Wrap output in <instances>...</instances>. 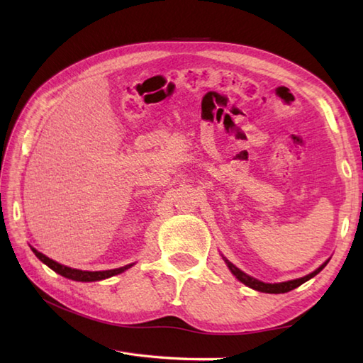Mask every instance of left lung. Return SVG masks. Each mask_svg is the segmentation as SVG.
<instances>
[{
    "label": "left lung",
    "mask_w": 363,
    "mask_h": 363,
    "mask_svg": "<svg viewBox=\"0 0 363 363\" xmlns=\"http://www.w3.org/2000/svg\"><path fill=\"white\" fill-rule=\"evenodd\" d=\"M225 262L228 264L230 272H233V274L237 277V279L240 281V282H243L245 285H248V287H251V289H254V290H257V291H264V293H287V291H290V290H293V289L299 287V285L304 284L306 281L312 279L313 276H317V274L321 272V269L328 265L329 260H326L325 264H323L320 268L315 269L313 273L307 274V276H304V277H301V279H293V281L281 282V284H265V282H262V281H257V279H254V277H251V276H248L246 273H243L242 269H238L235 265L230 264L229 260L225 259Z\"/></svg>",
    "instance_id": "1"
}]
</instances>
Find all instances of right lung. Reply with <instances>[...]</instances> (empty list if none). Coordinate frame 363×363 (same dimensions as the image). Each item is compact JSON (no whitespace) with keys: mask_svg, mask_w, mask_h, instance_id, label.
I'll list each match as a JSON object with an SVG mask.
<instances>
[{"mask_svg":"<svg viewBox=\"0 0 363 363\" xmlns=\"http://www.w3.org/2000/svg\"><path fill=\"white\" fill-rule=\"evenodd\" d=\"M30 250H33L35 256L40 259L45 265H48L52 269V272H56V273H59L60 276H64V277H68V279H72V281H79V282L101 281V279H106V277L120 274V273L125 272V269L133 267V265H126V267L115 268V269H106V272H82V269H74V268H68L65 265H60V264H57V262L51 260L50 257L43 256V254L38 252L37 250H34V248H30Z\"/></svg>","mask_w":363,"mask_h":363,"instance_id":"right-lung-1","label":"right lung"}]
</instances>
